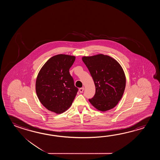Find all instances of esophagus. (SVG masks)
I'll return each mask as SVG.
<instances>
[{"label":"esophagus","instance_id":"1","mask_svg":"<svg viewBox=\"0 0 160 160\" xmlns=\"http://www.w3.org/2000/svg\"><path fill=\"white\" fill-rule=\"evenodd\" d=\"M83 90H84V88H80L79 89V92H80L81 93L83 92Z\"/></svg>","mask_w":160,"mask_h":160}]
</instances>
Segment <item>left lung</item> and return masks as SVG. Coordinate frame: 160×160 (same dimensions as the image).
<instances>
[{
    "mask_svg": "<svg viewBox=\"0 0 160 160\" xmlns=\"http://www.w3.org/2000/svg\"><path fill=\"white\" fill-rule=\"evenodd\" d=\"M82 59L95 84V95L88 99L89 102L101 112L114 108L122 98L126 86L122 68L116 59L106 55L84 56Z\"/></svg>",
    "mask_w": 160,
    "mask_h": 160,
    "instance_id": "left-lung-1",
    "label": "left lung"
}]
</instances>
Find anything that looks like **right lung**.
Returning <instances> with one entry per match:
<instances>
[{
	"instance_id": "obj_1",
	"label": "right lung",
	"mask_w": 160,
	"mask_h": 160,
	"mask_svg": "<svg viewBox=\"0 0 160 160\" xmlns=\"http://www.w3.org/2000/svg\"><path fill=\"white\" fill-rule=\"evenodd\" d=\"M75 59V56L69 55H55L39 72L36 92L39 101L49 111L61 114L72 106L78 90L69 72Z\"/></svg>"
}]
</instances>
